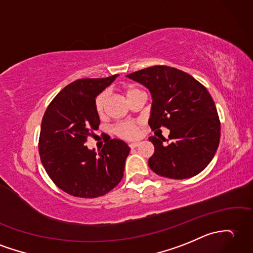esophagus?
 Segmentation results:
<instances>
[{
    "mask_svg": "<svg viewBox=\"0 0 253 253\" xmlns=\"http://www.w3.org/2000/svg\"><path fill=\"white\" fill-rule=\"evenodd\" d=\"M139 142H132V143H129V146H130L131 149H134V148H137V146H139Z\"/></svg>",
    "mask_w": 253,
    "mask_h": 253,
    "instance_id": "obj_1",
    "label": "esophagus"
}]
</instances>
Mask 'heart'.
I'll use <instances>...</instances> for the list:
<instances>
[{"mask_svg":"<svg viewBox=\"0 0 253 253\" xmlns=\"http://www.w3.org/2000/svg\"><path fill=\"white\" fill-rule=\"evenodd\" d=\"M137 91H139L137 88L128 87L125 90V95L128 98L129 96ZM105 102H107V93L101 92L95 100V109H96V112L98 113V115L103 114L104 108H105ZM138 128H139L138 122H124V123H121V124L117 125L114 130L117 134H119V136H121L123 138L130 139V138H134L137 136Z\"/></svg>","mask_w":253,"mask_h":253,"instance_id":"b5f03b06","label":"heart"}]
</instances>
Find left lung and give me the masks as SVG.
Returning <instances> with one entry per match:
<instances>
[{"label": "left lung", "mask_w": 253, "mask_h": 253, "mask_svg": "<svg viewBox=\"0 0 253 253\" xmlns=\"http://www.w3.org/2000/svg\"><path fill=\"white\" fill-rule=\"evenodd\" d=\"M148 88L152 96L149 124L166 126L165 138L150 137L154 154L149 166L170 179L198 174L212 160L220 142V121L207 88L181 70L154 66L126 75Z\"/></svg>", "instance_id": "1"}]
</instances>
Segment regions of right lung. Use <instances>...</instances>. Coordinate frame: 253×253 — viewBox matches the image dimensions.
<instances>
[{"label": "right lung", "mask_w": 253, "mask_h": 253, "mask_svg": "<svg viewBox=\"0 0 253 253\" xmlns=\"http://www.w3.org/2000/svg\"><path fill=\"white\" fill-rule=\"evenodd\" d=\"M119 74L72 82L50 102L41 125L39 152L54 183L72 196H102L120 183L130 148L109 139L102 151L85 145L100 120L95 100Z\"/></svg>", "instance_id": "add662e5"}]
</instances>
